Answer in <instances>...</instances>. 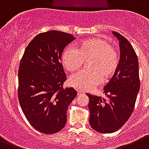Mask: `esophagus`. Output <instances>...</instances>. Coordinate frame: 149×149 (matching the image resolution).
I'll return each mask as SVG.
<instances>
[{"label":"esophagus","mask_w":149,"mask_h":149,"mask_svg":"<svg viewBox=\"0 0 149 149\" xmlns=\"http://www.w3.org/2000/svg\"><path fill=\"white\" fill-rule=\"evenodd\" d=\"M77 93H78V95H85V93L84 92H81V91H77Z\"/></svg>","instance_id":"34e87169"}]
</instances>
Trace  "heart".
Instances as JSON below:
<instances>
[{"label": "heart", "mask_w": 149, "mask_h": 149, "mask_svg": "<svg viewBox=\"0 0 149 149\" xmlns=\"http://www.w3.org/2000/svg\"><path fill=\"white\" fill-rule=\"evenodd\" d=\"M88 68L69 78V84L76 89L88 91L102 82V78L109 79L118 68L120 56L113 46L102 38L83 40L78 49L67 47L62 54V63L69 71H77L85 62Z\"/></svg>", "instance_id": "heart-1"}]
</instances>
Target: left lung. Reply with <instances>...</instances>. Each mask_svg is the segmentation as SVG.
Listing matches in <instances>:
<instances>
[{
  "label": "left lung",
  "mask_w": 149,
  "mask_h": 149,
  "mask_svg": "<svg viewBox=\"0 0 149 149\" xmlns=\"http://www.w3.org/2000/svg\"><path fill=\"white\" fill-rule=\"evenodd\" d=\"M113 33L119 40L120 57L118 68L104 87L106 98L87 93L90 126L93 130L104 134L115 132L127 121L140 89L135 51L126 38L116 32Z\"/></svg>",
  "instance_id": "left-lung-1"
}]
</instances>
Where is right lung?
<instances>
[{
	"label": "right lung",
	"instance_id": "1",
	"mask_svg": "<svg viewBox=\"0 0 149 149\" xmlns=\"http://www.w3.org/2000/svg\"><path fill=\"white\" fill-rule=\"evenodd\" d=\"M74 40L61 31L40 33L21 60L19 103L28 121L41 133L55 134L65 126L68 107L77 95L73 88L63 87L67 78L61 63L63 50Z\"/></svg>",
	"mask_w": 149,
	"mask_h": 149
}]
</instances>
